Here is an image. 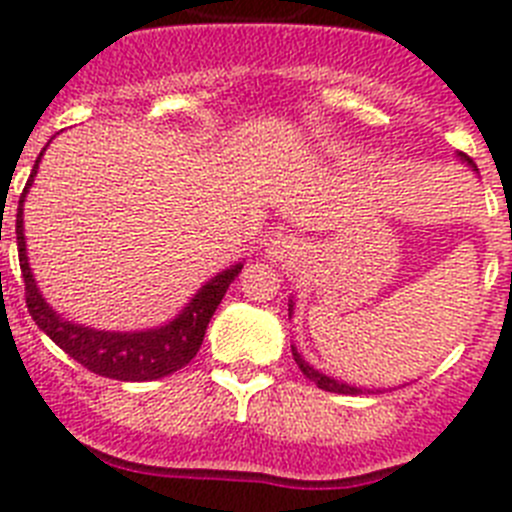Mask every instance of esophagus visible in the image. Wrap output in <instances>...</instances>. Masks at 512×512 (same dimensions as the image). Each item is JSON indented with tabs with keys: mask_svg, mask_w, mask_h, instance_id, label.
Returning <instances> with one entry per match:
<instances>
[{
	"mask_svg": "<svg viewBox=\"0 0 512 512\" xmlns=\"http://www.w3.org/2000/svg\"><path fill=\"white\" fill-rule=\"evenodd\" d=\"M266 253H269L271 261H284V264H292V261H295L302 251H300V243H297L292 235H279V238H274V241L269 243Z\"/></svg>",
	"mask_w": 512,
	"mask_h": 512,
	"instance_id": "1",
	"label": "esophagus"
}]
</instances>
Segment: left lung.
Listing matches in <instances>:
<instances>
[{
  "mask_svg": "<svg viewBox=\"0 0 512 512\" xmlns=\"http://www.w3.org/2000/svg\"><path fill=\"white\" fill-rule=\"evenodd\" d=\"M461 156V161H464V164H469L472 166L474 171H477V164H474L472 158L467 156V153H459ZM292 307V305H289ZM292 354H295V361H297V366H300L302 369V374H305L307 379H310V382H315L320 387V390H325V392H336V395H359V392H364L361 390V387H351V384H346V382H338V379H333V377H325L323 372H318V369H312L310 364H307L305 359H302L300 354H297L295 348H292Z\"/></svg>",
  "mask_w": 512,
  "mask_h": 512,
  "instance_id": "1",
  "label": "left lung"
}]
</instances>
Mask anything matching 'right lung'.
Listing matches in <instances>:
<instances>
[{"mask_svg": "<svg viewBox=\"0 0 512 512\" xmlns=\"http://www.w3.org/2000/svg\"><path fill=\"white\" fill-rule=\"evenodd\" d=\"M43 156V153H40ZM38 156V161H40ZM38 161L33 166V174L27 179L25 189L20 194V210H17V253H20L22 282H25V302L33 315L35 325L51 338L56 346H61L74 361H79L84 369L107 379H120V382H151L174 374L176 369L187 366L197 356L205 338V330L210 318L215 315L217 305L228 292L230 282L241 274L243 264H235L230 269L220 271L205 287L192 297L187 307L176 315L171 323L151 330H135V333H110V330H94L87 325L63 320L56 310L40 295L38 284L33 279V271L27 264L25 253V230H22V202L33 184V176L38 171Z\"/></svg>", "mask_w": 512, "mask_h": 512, "instance_id": "1", "label": "right lung"}]
</instances>
